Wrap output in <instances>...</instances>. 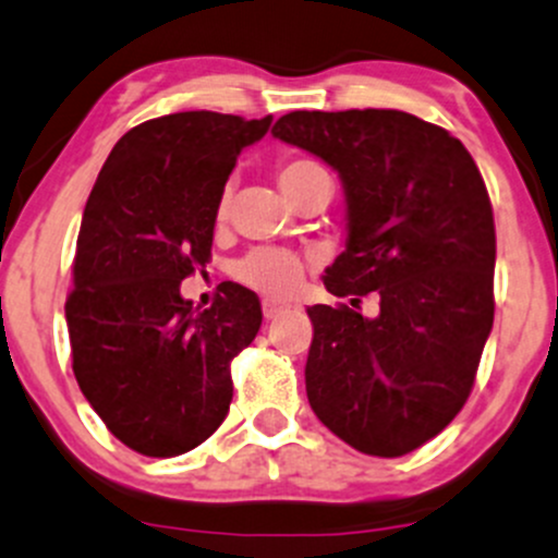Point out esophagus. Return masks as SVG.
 <instances>
[{
	"label": "esophagus",
	"mask_w": 558,
	"mask_h": 558,
	"mask_svg": "<svg viewBox=\"0 0 558 558\" xmlns=\"http://www.w3.org/2000/svg\"><path fill=\"white\" fill-rule=\"evenodd\" d=\"M281 311H284V303L274 301V298H263V316L266 319H277Z\"/></svg>",
	"instance_id": "esophagus-1"
}]
</instances>
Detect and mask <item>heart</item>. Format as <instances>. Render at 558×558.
<instances>
[{"label": "heart", "instance_id": "b5f03b06", "mask_svg": "<svg viewBox=\"0 0 558 558\" xmlns=\"http://www.w3.org/2000/svg\"><path fill=\"white\" fill-rule=\"evenodd\" d=\"M325 172L316 161L311 159H290L279 167V185L284 194H290L303 178ZM218 215H226V202H220ZM233 277L242 281L244 287L263 292L271 298H287L303 284L305 263L301 255L287 253V250H255V253L244 255L242 260L233 266Z\"/></svg>", "mask_w": 558, "mask_h": 558}]
</instances>
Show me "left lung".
Wrapping results in <instances>:
<instances>
[{
    "mask_svg": "<svg viewBox=\"0 0 558 558\" xmlns=\"http://www.w3.org/2000/svg\"><path fill=\"white\" fill-rule=\"evenodd\" d=\"M274 137L327 161L345 194L332 295L377 292L380 314L311 305V410L364 454L399 458L463 410L495 319V220L463 143L397 109L292 111Z\"/></svg>",
    "mask_w": 558,
    "mask_h": 558,
    "instance_id": "8db88e82",
    "label": "left lung"
}]
</instances>
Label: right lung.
<instances>
[{"label":"right lung","mask_w":558,"mask_h":558,"mask_svg":"<svg viewBox=\"0 0 558 558\" xmlns=\"http://www.w3.org/2000/svg\"><path fill=\"white\" fill-rule=\"evenodd\" d=\"M268 128L215 111L148 119L119 137L87 199L65 301L74 375L106 428L148 458L215 434L231 359L260 329L253 290L223 281L199 311L181 281L209 260L226 181Z\"/></svg>","instance_id":"right-lung-1"}]
</instances>
